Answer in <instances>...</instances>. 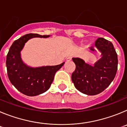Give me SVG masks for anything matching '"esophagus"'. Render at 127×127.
Wrapping results in <instances>:
<instances>
[{"label":"esophagus","mask_w":127,"mask_h":127,"mask_svg":"<svg viewBox=\"0 0 127 127\" xmlns=\"http://www.w3.org/2000/svg\"><path fill=\"white\" fill-rule=\"evenodd\" d=\"M71 59H72V57H67V59H66V60H67V62H68V61H70V60H71Z\"/></svg>","instance_id":"1"}]
</instances>
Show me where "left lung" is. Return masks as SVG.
<instances>
[{
  "label": "left lung",
  "instance_id": "obj_1",
  "mask_svg": "<svg viewBox=\"0 0 127 127\" xmlns=\"http://www.w3.org/2000/svg\"><path fill=\"white\" fill-rule=\"evenodd\" d=\"M95 46L102 57L94 66L79 58H72L76 69L72 74V81L77 90L88 95L102 92L114 79L118 69V56L111 42L100 37Z\"/></svg>",
  "mask_w": 127,
  "mask_h": 127
}]
</instances>
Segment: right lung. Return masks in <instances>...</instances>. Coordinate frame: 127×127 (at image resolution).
Here are the masks:
<instances>
[{"label": "right lung", "mask_w": 127, "mask_h": 127, "mask_svg": "<svg viewBox=\"0 0 127 127\" xmlns=\"http://www.w3.org/2000/svg\"><path fill=\"white\" fill-rule=\"evenodd\" d=\"M37 33H29L16 40L10 47L7 55V76L12 85L19 92L27 96H36L46 92L51 86L55 74L64 65L30 67L23 63L20 52L25 44L33 37H49Z\"/></svg>", "instance_id": "obj_1"}]
</instances>
